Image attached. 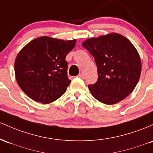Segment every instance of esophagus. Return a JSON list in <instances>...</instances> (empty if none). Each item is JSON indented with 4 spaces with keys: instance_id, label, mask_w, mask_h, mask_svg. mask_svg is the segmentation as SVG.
<instances>
[{
    "instance_id": "1",
    "label": "esophagus",
    "mask_w": 153,
    "mask_h": 153,
    "mask_svg": "<svg viewBox=\"0 0 153 153\" xmlns=\"http://www.w3.org/2000/svg\"><path fill=\"white\" fill-rule=\"evenodd\" d=\"M78 76L79 77V78L82 79H85V74H82V73L79 74L78 75Z\"/></svg>"
}]
</instances>
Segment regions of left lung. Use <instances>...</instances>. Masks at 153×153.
<instances>
[{"label":"left lung","mask_w":153,"mask_h":153,"mask_svg":"<svg viewBox=\"0 0 153 153\" xmlns=\"http://www.w3.org/2000/svg\"><path fill=\"white\" fill-rule=\"evenodd\" d=\"M95 58L97 81L89 85L94 97L113 105L126 98L136 87L141 74V60L127 38L117 33L90 38L82 43Z\"/></svg>","instance_id":"1"}]
</instances>
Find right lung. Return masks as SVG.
Returning <instances> with one entry per match:
<instances>
[{
	"mask_svg": "<svg viewBox=\"0 0 153 153\" xmlns=\"http://www.w3.org/2000/svg\"><path fill=\"white\" fill-rule=\"evenodd\" d=\"M76 40L41 37L29 42L19 53L14 64L17 83L36 102L48 104L66 91L68 78L66 56Z\"/></svg>",
	"mask_w": 153,
	"mask_h": 153,
	"instance_id": "add662e5",
	"label": "right lung"
}]
</instances>
